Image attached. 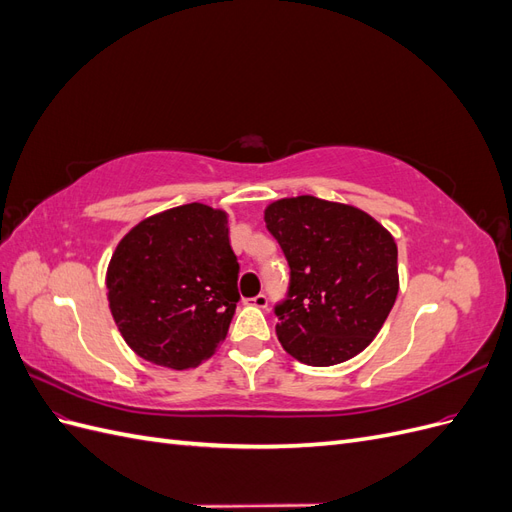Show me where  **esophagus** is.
<instances>
[{
    "label": "esophagus",
    "mask_w": 512,
    "mask_h": 512,
    "mask_svg": "<svg viewBox=\"0 0 512 512\" xmlns=\"http://www.w3.org/2000/svg\"><path fill=\"white\" fill-rule=\"evenodd\" d=\"M247 303L254 305V307H260V309H267V305H269V297H267V294H256V297L247 299Z\"/></svg>",
    "instance_id": "1"
}]
</instances>
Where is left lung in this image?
Returning <instances> with one entry per match:
<instances>
[{
  "label": "left lung",
  "mask_w": 512,
  "mask_h": 512,
  "mask_svg": "<svg viewBox=\"0 0 512 512\" xmlns=\"http://www.w3.org/2000/svg\"><path fill=\"white\" fill-rule=\"evenodd\" d=\"M265 222L290 267L275 333L294 359L329 367L363 352L399 290L397 245L365 211L316 196L275 200Z\"/></svg>",
  "instance_id": "obj_1"
}]
</instances>
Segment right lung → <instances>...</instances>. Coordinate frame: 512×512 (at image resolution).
Segmentation results:
<instances>
[{"mask_svg": "<svg viewBox=\"0 0 512 512\" xmlns=\"http://www.w3.org/2000/svg\"><path fill=\"white\" fill-rule=\"evenodd\" d=\"M239 262L220 209L192 203L136 224L106 271L108 305L145 361L190 369L215 352L239 303Z\"/></svg>", "mask_w": 512, "mask_h": 512, "instance_id": "add662e5", "label": "right lung"}]
</instances>
